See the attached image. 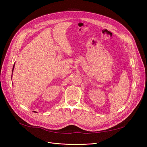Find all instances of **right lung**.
I'll return each instance as SVG.
<instances>
[{
	"mask_svg": "<svg viewBox=\"0 0 147 147\" xmlns=\"http://www.w3.org/2000/svg\"><path fill=\"white\" fill-rule=\"evenodd\" d=\"M15 64H14V65H13V69H12V71H13V70H14V67H15ZM12 73H13V71H12ZM11 77H12V74H11ZM12 79V78H11Z\"/></svg>",
	"mask_w": 147,
	"mask_h": 147,
	"instance_id": "right-lung-1",
	"label": "right lung"
}]
</instances>
